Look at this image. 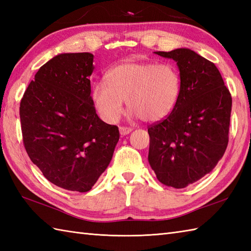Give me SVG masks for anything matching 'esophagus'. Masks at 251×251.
Masks as SVG:
<instances>
[{
    "mask_svg": "<svg viewBox=\"0 0 251 251\" xmlns=\"http://www.w3.org/2000/svg\"><path fill=\"white\" fill-rule=\"evenodd\" d=\"M131 130H132V128H130V127H126V126H120V132H121V135H122V136L128 135Z\"/></svg>",
    "mask_w": 251,
    "mask_h": 251,
    "instance_id": "1",
    "label": "esophagus"
}]
</instances>
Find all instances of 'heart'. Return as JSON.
<instances>
[{
  "instance_id": "obj_1",
  "label": "heart",
  "mask_w": 251,
  "mask_h": 251,
  "mask_svg": "<svg viewBox=\"0 0 251 251\" xmlns=\"http://www.w3.org/2000/svg\"><path fill=\"white\" fill-rule=\"evenodd\" d=\"M105 82H96L92 98L99 115L115 122L123 104L131 115L146 122H157L175 110L181 95V75L172 62H123L105 74Z\"/></svg>"
}]
</instances>
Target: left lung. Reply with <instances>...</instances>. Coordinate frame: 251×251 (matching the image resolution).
I'll return each instance as SVG.
<instances>
[{
  "instance_id": "1",
  "label": "left lung",
  "mask_w": 251,
  "mask_h": 251,
  "mask_svg": "<svg viewBox=\"0 0 251 251\" xmlns=\"http://www.w3.org/2000/svg\"><path fill=\"white\" fill-rule=\"evenodd\" d=\"M155 54L177 62L182 85L175 110L148 126L149 163L159 182L183 189L210 173L225 154L232 96L214 62L195 51Z\"/></svg>"
}]
</instances>
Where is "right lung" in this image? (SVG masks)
<instances>
[{"label": "right lung", "mask_w": 251, "mask_h": 251, "mask_svg": "<svg viewBox=\"0 0 251 251\" xmlns=\"http://www.w3.org/2000/svg\"><path fill=\"white\" fill-rule=\"evenodd\" d=\"M94 56L60 54L40 68L20 101L26 153L44 177L87 192L111 162L119 127L101 121L90 97Z\"/></svg>", "instance_id": "add662e5"}]
</instances>
